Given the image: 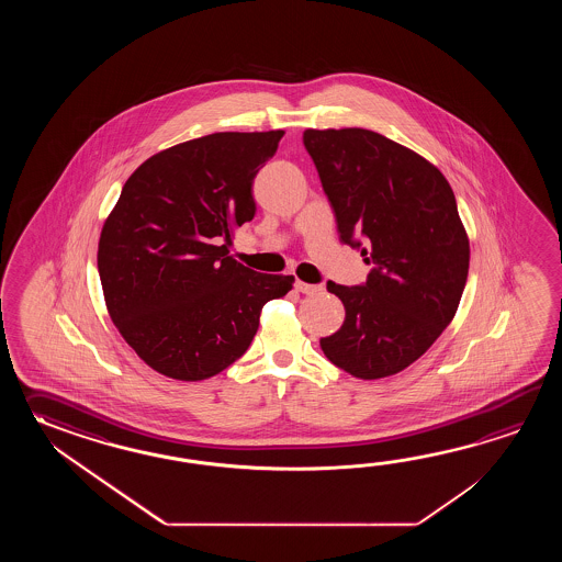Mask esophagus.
Listing matches in <instances>:
<instances>
[{
	"label": "esophagus",
	"instance_id": "34e87169",
	"mask_svg": "<svg viewBox=\"0 0 562 562\" xmlns=\"http://www.w3.org/2000/svg\"><path fill=\"white\" fill-rule=\"evenodd\" d=\"M295 289H297L299 293H305V295H317V293H322V285H311V283H303V281H295Z\"/></svg>",
	"mask_w": 562,
	"mask_h": 562
}]
</instances>
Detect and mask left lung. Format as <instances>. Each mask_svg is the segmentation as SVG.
Returning <instances> with one entry per match:
<instances>
[{"instance_id":"8db88e82","label":"left lung","mask_w":562,"mask_h":562,"mask_svg":"<svg viewBox=\"0 0 562 562\" xmlns=\"http://www.w3.org/2000/svg\"><path fill=\"white\" fill-rule=\"evenodd\" d=\"M339 239L371 265L363 285L327 283L346 322L322 337L325 358L380 380L422 358L454 319L470 243L442 172L402 144L363 128L303 132Z\"/></svg>"}]
</instances>
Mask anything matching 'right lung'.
<instances>
[{
  "label": "right lung",
  "mask_w": 562,
  "mask_h": 562,
  "mask_svg": "<svg viewBox=\"0 0 562 562\" xmlns=\"http://www.w3.org/2000/svg\"><path fill=\"white\" fill-rule=\"evenodd\" d=\"M283 131L215 132L150 156L122 187L98 243V273L120 335L153 370L199 382L249 349L265 303L293 276L228 257L257 211L252 180Z\"/></svg>",
  "instance_id": "obj_1"
}]
</instances>
